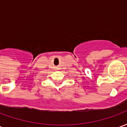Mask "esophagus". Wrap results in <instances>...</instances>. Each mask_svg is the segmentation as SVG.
Segmentation results:
<instances>
[{"instance_id":"obj_1","label":"esophagus","mask_w":127,"mask_h":127,"mask_svg":"<svg viewBox=\"0 0 127 127\" xmlns=\"http://www.w3.org/2000/svg\"><path fill=\"white\" fill-rule=\"evenodd\" d=\"M58 69H59V68H58V67H56V70H58Z\"/></svg>"}]
</instances>
